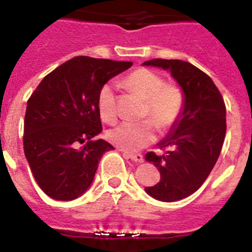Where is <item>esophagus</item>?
Returning <instances> with one entry per match:
<instances>
[{
    "label": "esophagus",
    "mask_w": 252,
    "mask_h": 252,
    "mask_svg": "<svg viewBox=\"0 0 252 252\" xmlns=\"http://www.w3.org/2000/svg\"><path fill=\"white\" fill-rule=\"evenodd\" d=\"M124 152V156L126 158H130V160L135 161V162H144V156L140 154H131V152H127V151H122Z\"/></svg>",
    "instance_id": "1"
}]
</instances>
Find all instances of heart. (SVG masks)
Here are the masks:
<instances>
[{"mask_svg": "<svg viewBox=\"0 0 252 252\" xmlns=\"http://www.w3.org/2000/svg\"><path fill=\"white\" fill-rule=\"evenodd\" d=\"M126 82L131 89L146 98L145 115H150L155 121L122 122L107 131V138L120 149L135 151L154 141L156 137V125L165 130L176 121L184 106V96L179 87L165 85L160 75L147 68L133 71L126 78ZM97 111L103 121H115L117 111L114 84L107 82L101 86L97 94Z\"/></svg>", "mask_w": 252, "mask_h": 252, "instance_id": "heart-1", "label": "heart"}]
</instances>
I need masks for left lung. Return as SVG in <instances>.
I'll list each match as a JSON object with an SVG mask.
<instances>
[{
    "label": "left lung",
    "mask_w": 252,
    "mask_h": 252,
    "mask_svg": "<svg viewBox=\"0 0 252 252\" xmlns=\"http://www.w3.org/2000/svg\"><path fill=\"white\" fill-rule=\"evenodd\" d=\"M142 66L171 73L184 96L181 114L158 144L165 152L145 156L161 175L160 182L145 188L147 195L158 201H179L201 188L220 156L226 133L225 103L214 81L190 62L155 59Z\"/></svg>",
    "instance_id": "1"
}]
</instances>
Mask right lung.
I'll use <instances>...</instances> for the list:
<instances>
[{
	"mask_svg": "<svg viewBox=\"0 0 252 252\" xmlns=\"http://www.w3.org/2000/svg\"><path fill=\"white\" fill-rule=\"evenodd\" d=\"M132 62L78 56L48 73L27 101L24 149L34 180L51 198L71 201L87 191L103 154L101 86ZM78 144H82L81 148Z\"/></svg>",
	"mask_w": 252,
	"mask_h": 252,
	"instance_id": "add662e5",
	"label": "right lung"
}]
</instances>
